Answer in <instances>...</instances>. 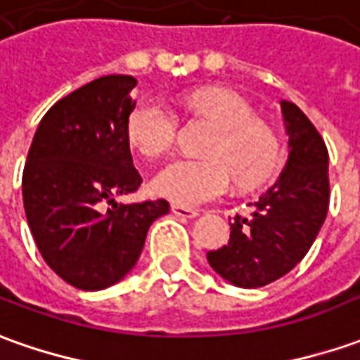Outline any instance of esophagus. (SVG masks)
Masks as SVG:
<instances>
[{"instance_id":"obj_1","label":"esophagus","mask_w":360,"mask_h":360,"mask_svg":"<svg viewBox=\"0 0 360 360\" xmlns=\"http://www.w3.org/2000/svg\"><path fill=\"white\" fill-rule=\"evenodd\" d=\"M171 212L173 214H177L181 219H195L199 211H195V209H187V207H181V205H171Z\"/></svg>"}]
</instances>
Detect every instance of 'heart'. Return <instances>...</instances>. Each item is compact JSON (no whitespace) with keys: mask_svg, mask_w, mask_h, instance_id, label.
<instances>
[{"mask_svg":"<svg viewBox=\"0 0 360 360\" xmlns=\"http://www.w3.org/2000/svg\"><path fill=\"white\" fill-rule=\"evenodd\" d=\"M185 106L217 126L205 149L209 158L169 161L149 183L155 195L181 207H197L222 195L231 177L236 187L248 189L272 173L278 163V139L256 120L246 100L224 88H199L185 96ZM126 134L143 158H160L173 146L177 116L158 98H141L129 110Z\"/></svg>","mask_w":360,"mask_h":360,"instance_id":"1","label":"heart"}]
</instances>
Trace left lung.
Instances as JSON below:
<instances>
[{
  "label": "left lung",
  "mask_w": 360,
  "mask_h": 360,
  "mask_svg": "<svg viewBox=\"0 0 360 360\" xmlns=\"http://www.w3.org/2000/svg\"><path fill=\"white\" fill-rule=\"evenodd\" d=\"M290 155L280 179L236 214L231 240L207 254L214 272L238 288H262L302 262L329 209V153L323 138L295 104L280 102Z\"/></svg>",
  "instance_id": "1"
}]
</instances>
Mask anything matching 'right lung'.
Returning a JSON list of instances; mask_svg holds the SVG:
<instances>
[{
	"instance_id": "obj_1",
	"label": "right lung",
	"mask_w": 360,
	"mask_h": 360,
	"mask_svg": "<svg viewBox=\"0 0 360 360\" xmlns=\"http://www.w3.org/2000/svg\"><path fill=\"white\" fill-rule=\"evenodd\" d=\"M138 80L108 75L60 98L35 131L23 169L27 222L43 260L70 285L96 292L138 262L163 199L122 205L141 185L126 134Z\"/></svg>"
}]
</instances>
